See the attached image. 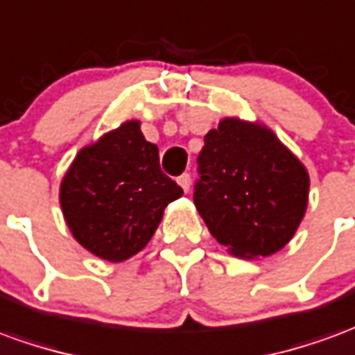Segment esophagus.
<instances>
[{
    "mask_svg": "<svg viewBox=\"0 0 355 355\" xmlns=\"http://www.w3.org/2000/svg\"><path fill=\"white\" fill-rule=\"evenodd\" d=\"M178 184H180V188H182L184 192H188V190H190V184H192V178H190V175H188V173L180 175V177H178Z\"/></svg>",
    "mask_w": 355,
    "mask_h": 355,
    "instance_id": "esophagus-1",
    "label": "esophagus"
}]
</instances>
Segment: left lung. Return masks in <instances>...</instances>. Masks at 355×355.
<instances>
[{"label": "left lung", "mask_w": 355, "mask_h": 355, "mask_svg": "<svg viewBox=\"0 0 355 355\" xmlns=\"http://www.w3.org/2000/svg\"><path fill=\"white\" fill-rule=\"evenodd\" d=\"M198 155L194 203L213 238L236 257H267L306 215L309 175L271 128L236 117L211 128Z\"/></svg>", "instance_id": "1"}]
</instances>
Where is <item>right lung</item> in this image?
I'll return each instance as SVG.
<instances>
[{
	"instance_id": "add662e5",
	"label": "right lung",
	"mask_w": 355,
	"mask_h": 355,
	"mask_svg": "<svg viewBox=\"0 0 355 355\" xmlns=\"http://www.w3.org/2000/svg\"><path fill=\"white\" fill-rule=\"evenodd\" d=\"M182 188L159 167V150L140 121H126L76 153L59 188V202L76 242L105 261L138 254Z\"/></svg>"
}]
</instances>
